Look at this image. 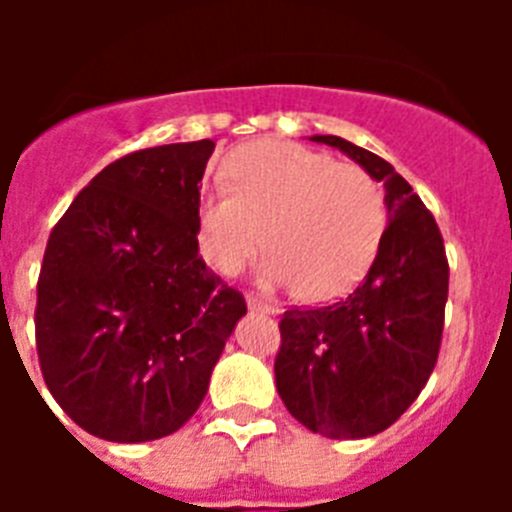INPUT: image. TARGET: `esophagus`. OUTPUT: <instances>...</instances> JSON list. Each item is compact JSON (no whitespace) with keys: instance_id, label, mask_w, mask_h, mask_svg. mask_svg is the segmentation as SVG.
Here are the masks:
<instances>
[{"instance_id":"obj_1","label":"esophagus","mask_w":512,"mask_h":512,"mask_svg":"<svg viewBox=\"0 0 512 512\" xmlns=\"http://www.w3.org/2000/svg\"><path fill=\"white\" fill-rule=\"evenodd\" d=\"M246 302H248V307H251V310L266 312V315H277V312H279V307L274 305V302L261 300L259 295H248V297H246Z\"/></svg>"}]
</instances>
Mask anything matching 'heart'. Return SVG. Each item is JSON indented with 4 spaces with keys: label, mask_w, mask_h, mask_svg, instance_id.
I'll list each match as a JSON object with an SVG mask.
<instances>
[{
    "label": "heart",
    "mask_w": 512,
    "mask_h": 512,
    "mask_svg": "<svg viewBox=\"0 0 512 512\" xmlns=\"http://www.w3.org/2000/svg\"><path fill=\"white\" fill-rule=\"evenodd\" d=\"M228 189L197 202V241L220 274H238L266 246L261 279L305 300L346 295L387 228V207L364 169L284 140H256L225 161Z\"/></svg>",
    "instance_id": "obj_1"
}]
</instances>
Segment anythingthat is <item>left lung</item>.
Here are the masks:
<instances>
[{
    "label": "left lung",
    "instance_id": "8db88e82",
    "mask_svg": "<svg viewBox=\"0 0 512 512\" xmlns=\"http://www.w3.org/2000/svg\"><path fill=\"white\" fill-rule=\"evenodd\" d=\"M384 182L390 223L364 282L328 307L284 312L274 374L287 410L312 433L366 438L390 428L431 377L443 336L449 261L418 194L377 153L312 135Z\"/></svg>",
    "mask_w": 512,
    "mask_h": 512
}]
</instances>
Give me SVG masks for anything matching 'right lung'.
<instances>
[{
	"label": "right lung",
	"mask_w": 512,
	"mask_h": 512,
	"mask_svg": "<svg viewBox=\"0 0 512 512\" xmlns=\"http://www.w3.org/2000/svg\"><path fill=\"white\" fill-rule=\"evenodd\" d=\"M212 151V140H194L117 158L76 194L45 246L40 372L63 413L104 441L179 431L246 315L197 243Z\"/></svg>",
	"instance_id": "1"
}]
</instances>
